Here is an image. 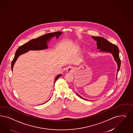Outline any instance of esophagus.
<instances>
[{
	"instance_id": "obj_1",
	"label": "esophagus",
	"mask_w": 133,
	"mask_h": 133,
	"mask_svg": "<svg viewBox=\"0 0 133 133\" xmlns=\"http://www.w3.org/2000/svg\"><path fill=\"white\" fill-rule=\"evenodd\" d=\"M67 71L69 72L72 73L74 72V69L73 68H71V67H69V68L67 69Z\"/></svg>"
}]
</instances>
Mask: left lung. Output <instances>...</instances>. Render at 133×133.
<instances>
[{
    "instance_id": "obj_1",
    "label": "left lung",
    "mask_w": 133,
    "mask_h": 133,
    "mask_svg": "<svg viewBox=\"0 0 133 133\" xmlns=\"http://www.w3.org/2000/svg\"><path fill=\"white\" fill-rule=\"evenodd\" d=\"M92 38L97 42V49H100V51L108 52H110L112 53L115 59L118 64V69H117V74L118 71L120 69V65H121V60L119 56L118 48L115 44L110 43L106 39L102 37L93 36L92 37ZM77 95L81 98L86 100V99L82 98L81 96H80L77 94Z\"/></svg>"
}]
</instances>
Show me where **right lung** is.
I'll list each match as a JSON object with an SVG mask.
<instances>
[{
    "label": "right lung",
    "mask_w": 133,
    "mask_h": 133,
    "mask_svg": "<svg viewBox=\"0 0 133 133\" xmlns=\"http://www.w3.org/2000/svg\"><path fill=\"white\" fill-rule=\"evenodd\" d=\"M62 33L60 31L55 32L53 33H48L46 34L42 35L37 39H31L29 42L26 43L25 44L20 46L17 48L15 55L11 63V69L13 70V66L15 62L18 58V56L20 55L25 53L29 50H42L47 48V42L49 41L52 37L56 36V38H58L60 35ZM61 74H59L55 78V82L56 80L61 76Z\"/></svg>",
    "instance_id": "obj_1"
}]
</instances>
